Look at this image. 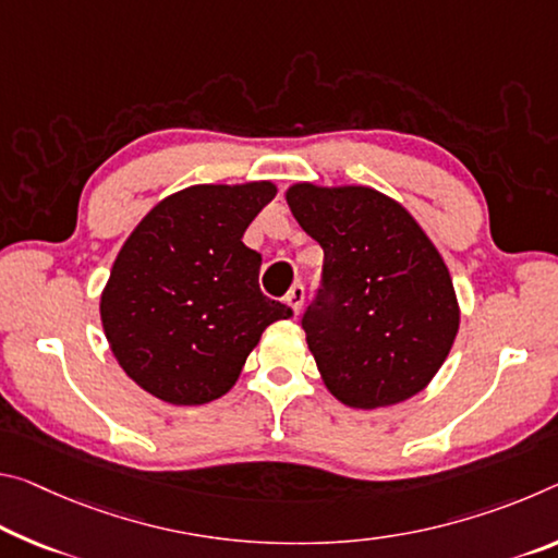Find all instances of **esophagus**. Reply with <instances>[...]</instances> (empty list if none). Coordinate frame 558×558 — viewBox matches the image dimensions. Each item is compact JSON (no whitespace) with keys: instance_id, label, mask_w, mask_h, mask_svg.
Returning <instances> with one entry per match:
<instances>
[{"instance_id":"obj_1","label":"esophagus","mask_w":558,"mask_h":558,"mask_svg":"<svg viewBox=\"0 0 558 558\" xmlns=\"http://www.w3.org/2000/svg\"><path fill=\"white\" fill-rule=\"evenodd\" d=\"M286 303H288L290 307H293L295 317L300 315V311H303V303H305V288L300 286V282H295V286L288 290V295H286Z\"/></svg>"}]
</instances>
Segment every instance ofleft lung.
Returning <instances> with one entry per match:
<instances>
[{"label": "left lung", "mask_w": 558, "mask_h": 558, "mask_svg": "<svg viewBox=\"0 0 558 558\" xmlns=\"http://www.w3.org/2000/svg\"><path fill=\"white\" fill-rule=\"evenodd\" d=\"M286 201L325 253L303 330L327 390L355 410L422 392L459 330L452 276L435 243L402 203L367 185L295 183Z\"/></svg>", "instance_id": "left-lung-1"}]
</instances>
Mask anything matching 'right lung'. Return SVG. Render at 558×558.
Masks as SVG:
<instances>
[{
  "instance_id": "add662e5",
  "label": "right lung",
  "mask_w": 558,
  "mask_h": 558,
  "mask_svg": "<svg viewBox=\"0 0 558 558\" xmlns=\"http://www.w3.org/2000/svg\"><path fill=\"white\" fill-rule=\"evenodd\" d=\"M276 183H201L148 210L113 260L101 325L134 383L168 404H206L241 377L265 327L293 317L260 293L245 228Z\"/></svg>"
}]
</instances>
